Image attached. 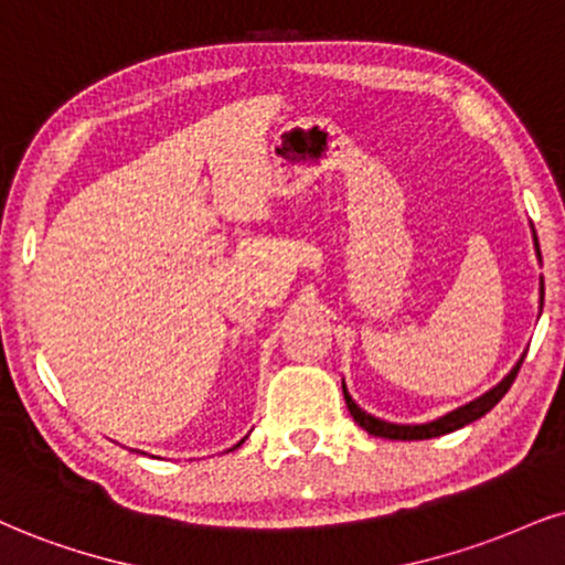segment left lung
<instances>
[{"mask_svg":"<svg viewBox=\"0 0 565 565\" xmlns=\"http://www.w3.org/2000/svg\"><path fill=\"white\" fill-rule=\"evenodd\" d=\"M534 248H537V256H540L537 235H534ZM540 262H542V256H540ZM542 298H545V288H542V282H540V309H542ZM524 356H526V353H524ZM524 356L519 359V364L513 366L511 372H508L505 377L500 380L495 387L487 390V393L479 395L477 401L466 403V406L450 411V414H445V416H440V419L427 422V424H393V422H382V419H377V416L366 414L364 408L356 406V401L351 398V393H348L345 382H343L345 406H348V411H351L353 422H356L361 429H366L369 435L385 437V440H429V437H440V435H448V431L461 429V427H466V424L477 422L479 416H484L487 411L495 408L498 403H500V398H503L508 390H511L513 380H516L519 369H521V364H524Z\"/></svg>","mask_w":565,"mask_h":565,"instance_id":"1","label":"left lung"}]
</instances>
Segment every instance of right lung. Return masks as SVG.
<instances>
[{
    "instance_id": "obj_1",
    "label": "right lung",
    "mask_w": 565,
    "mask_h": 565,
    "mask_svg": "<svg viewBox=\"0 0 565 565\" xmlns=\"http://www.w3.org/2000/svg\"><path fill=\"white\" fill-rule=\"evenodd\" d=\"M241 443H243V440H241ZM241 443H238V445H235V448H241Z\"/></svg>"
}]
</instances>
